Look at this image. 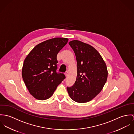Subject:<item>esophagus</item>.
<instances>
[{
	"mask_svg": "<svg viewBox=\"0 0 134 134\" xmlns=\"http://www.w3.org/2000/svg\"><path fill=\"white\" fill-rule=\"evenodd\" d=\"M68 71H66V72H65V75H66V76L67 77V75H68Z\"/></svg>",
	"mask_w": 134,
	"mask_h": 134,
	"instance_id": "34e87169",
	"label": "esophagus"
}]
</instances>
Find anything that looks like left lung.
<instances>
[{
    "label": "left lung",
    "instance_id": "obj_1",
    "mask_svg": "<svg viewBox=\"0 0 134 134\" xmlns=\"http://www.w3.org/2000/svg\"><path fill=\"white\" fill-rule=\"evenodd\" d=\"M69 44L75 53L77 69L74 85L67 90L74 101L86 103L102 90L107 81V67L100 53L91 46L77 40Z\"/></svg>",
    "mask_w": 134,
    "mask_h": 134
}]
</instances>
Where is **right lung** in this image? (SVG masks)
Segmentation results:
<instances>
[{
    "label": "right lung",
    "mask_w": 134,
    "mask_h": 134,
    "mask_svg": "<svg viewBox=\"0 0 134 134\" xmlns=\"http://www.w3.org/2000/svg\"><path fill=\"white\" fill-rule=\"evenodd\" d=\"M68 41L63 37L47 40L36 45L24 60L23 79L30 94L36 99L50 98L65 79L64 74L57 72V54Z\"/></svg>",
    "instance_id": "1"
}]
</instances>
